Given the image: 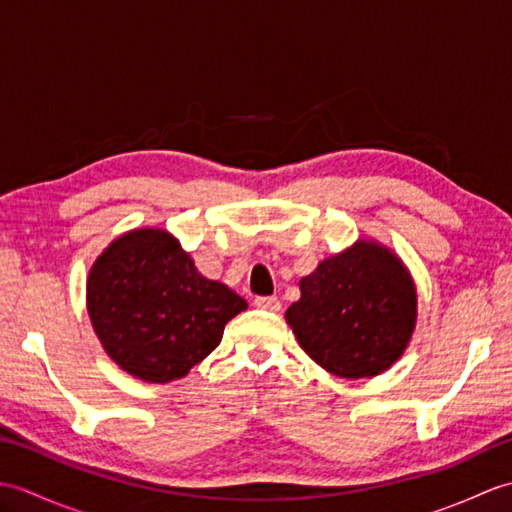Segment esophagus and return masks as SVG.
I'll return each mask as SVG.
<instances>
[{
    "instance_id": "esophagus-1",
    "label": "esophagus",
    "mask_w": 512,
    "mask_h": 512,
    "mask_svg": "<svg viewBox=\"0 0 512 512\" xmlns=\"http://www.w3.org/2000/svg\"><path fill=\"white\" fill-rule=\"evenodd\" d=\"M255 306L268 310V312H279L281 310V301L277 297H257Z\"/></svg>"
}]
</instances>
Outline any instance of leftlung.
Returning <instances> with one entry per match:
<instances>
[{"mask_svg":"<svg viewBox=\"0 0 512 512\" xmlns=\"http://www.w3.org/2000/svg\"><path fill=\"white\" fill-rule=\"evenodd\" d=\"M301 299L286 310L299 345L325 372L372 378L394 365L418 317L416 286L389 248L358 239L299 281Z\"/></svg>","mask_w":512,"mask_h":512,"instance_id":"8db88e82","label":"left lung"}]
</instances>
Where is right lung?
Instances as JSON below:
<instances>
[{"mask_svg": "<svg viewBox=\"0 0 512 512\" xmlns=\"http://www.w3.org/2000/svg\"><path fill=\"white\" fill-rule=\"evenodd\" d=\"M242 310L246 301L206 279L162 228H136L114 239L88 277V314L103 350L145 383L187 376Z\"/></svg>", "mask_w": 512, "mask_h": 512, "instance_id": "add662e5", "label": "right lung"}]
</instances>
